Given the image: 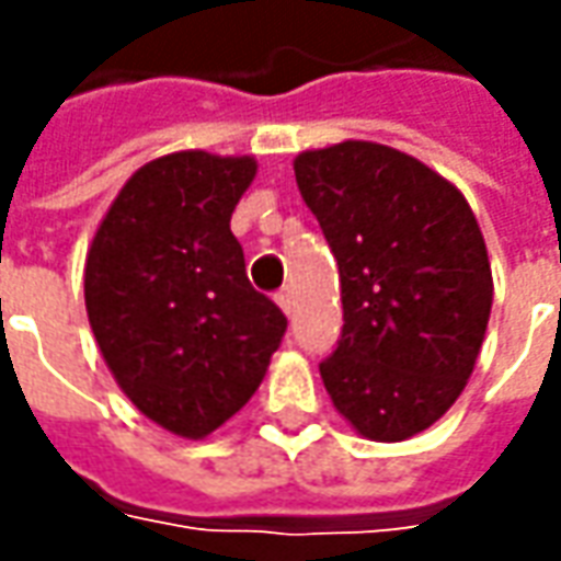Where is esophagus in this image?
<instances>
[{"mask_svg": "<svg viewBox=\"0 0 561 561\" xmlns=\"http://www.w3.org/2000/svg\"><path fill=\"white\" fill-rule=\"evenodd\" d=\"M277 306L284 309V314H293V306H296V302H293V293L290 290L277 293Z\"/></svg>", "mask_w": 561, "mask_h": 561, "instance_id": "obj_1", "label": "esophagus"}]
</instances>
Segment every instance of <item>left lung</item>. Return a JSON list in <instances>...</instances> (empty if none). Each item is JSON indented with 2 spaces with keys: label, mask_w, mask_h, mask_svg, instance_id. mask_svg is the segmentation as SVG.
<instances>
[{
  "label": "left lung",
  "mask_w": 561,
  "mask_h": 561,
  "mask_svg": "<svg viewBox=\"0 0 561 561\" xmlns=\"http://www.w3.org/2000/svg\"><path fill=\"white\" fill-rule=\"evenodd\" d=\"M293 171L340 265L343 334L321 380L362 437L409 440L459 399L484 343L493 274L478 218L393 146L309 149Z\"/></svg>",
  "instance_id": "1"
}]
</instances>
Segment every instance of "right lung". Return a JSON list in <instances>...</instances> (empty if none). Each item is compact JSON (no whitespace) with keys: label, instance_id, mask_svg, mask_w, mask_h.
I'll list each match as a JSON object with an SVG mask.
<instances>
[{"label":"right lung","instance_id":"add662e5","mask_svg":"<svg viewBox=\"0 0 561 561\" xmlns=\"http://www.w3.org/2000/svg\"><path fill=\"white\" fill-rule=\"evenodd\" d=\"M255 168L252 156L203 149L152 159L121 186L87 252L99 353L124 397L186 440L247 405L287 331L230 233Z\"/></svg>","mask_w":561,"mask_h":561}]
</instances>
